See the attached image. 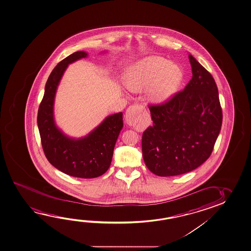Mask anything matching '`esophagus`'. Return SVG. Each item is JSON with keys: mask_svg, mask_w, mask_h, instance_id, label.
Instances as JSON below:
<instances>
[{"mask_svg": "<svg viewBox=\"0 0 251 251\" xmlns=\"http://www.w3.org/2000/svg\"><path fill=\"white\" fill-rule=\"evenodd\" d=\"M145 112V109L142 105L135 104V105L130 106L125 114L126 123L128 125H135Z\"/></svg>", "mask_w": 251, "mask_h": 251, "instance_id": "1", "label": "esophagus"}]
</instances>
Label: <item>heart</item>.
Masks as SVG:
<instances>
[{
	"mask_svg": "<svg viewBox=\"0 0 251 251\" xmlns=\"http://www.w3.org/2000/svg\"><path fill=\"white\" fill-rule=\"evenodd\" d=\"M183 80L181 69L166 58L149 56L129 67L125 77L127 89L142 91L153 104H163L177 92Z\"/></svg>",
	"mask_w": 251,
	"mask_h": 251,
	"instance_id": "obj_1",
	"label": "heart"
}]
</instances>
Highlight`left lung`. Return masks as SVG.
Segmentation results:
<instances>
[{
    "label": "left lung",
    "mask_w": 251,
    "mask_h": 251,
    "mask_svg": "<svg viewBox=\"0 0 251 251\" xmlns=\"http://www.w3.org/2000/svg\"><path fill=\"white\" fill-rule=\"evenodd\" d=\"M193 77L163 104L149 105L153 125L142 135L146 166L169 177L193 171L210 157L223 113L213 76L189 54Z\"/></svg>",
    "instance_id": "8db88e82"
}]
</instances>
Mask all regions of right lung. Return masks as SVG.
<instances>
[{
	"label": "right lung",
	"instance_id": "right-lung-1",
	"mask_svg": "<svg viewBox=\"0 0 251 251\" xmlns=\"http://www.w3.org/2000/svg\"><path fill=\"white\" fill-rule=\"evenodd\" d=\"M87 56L85 51H76L55 66L47 81L37 117L41 144L48 161L64 174L82 178H97L109 169L116 140L124 127L122 112L107 116L82 138H71L56 126L53 104L62 76L69 64Z\"/></svg>",
	"mask_w": 251,
	"mask_h": 251
}]
</instances>
